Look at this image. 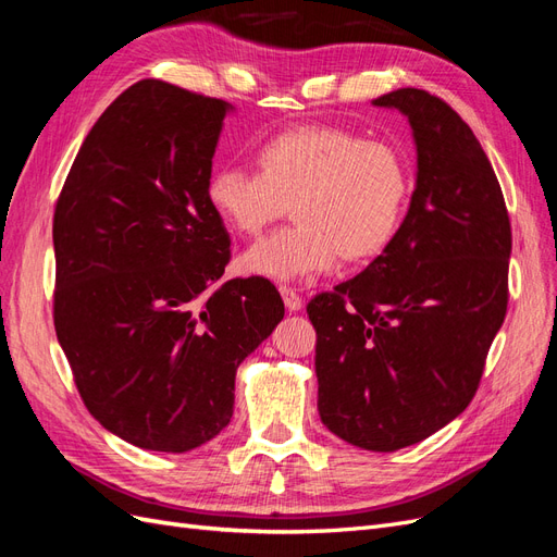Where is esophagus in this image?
Segmentation results:
<instances>
[{
    "label": "esophagus",
    "instance_id": "34e87169",
    "mask_svg": "<svg viewBox=\"0 0 557 557\" xmlns=\"http://www.w3.org/2000/svg\"><path fill=\"white\" fill-rule=\"evenodd\" d=\"M281 297H283V305L288 311H299L301 309V297L293 290V288H281Z\"/></svg>",
    "mask_w": 557,
    "mask_h": 557
}]
</instances>
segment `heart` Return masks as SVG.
Segmentation results:
<instances>
[{
	"label": "heart",
	"instance_id": "obj_1",
	"mask_svg": "<svg viewBox=\"0 0 557 557\" xmlns=\"http://www.w3.org/2000/svg\"><path fill=\"white\" fill-rule=\"evenodd\" d=\"M258 172L221 166L207 181V201L237 234L256 237L293 213L297 225L250 246L237 260L246 276L297 281L339 260L364 262L399 230L409 199V166L385 141L325 125L269 137L256 150Z\"/></svg>",
	"mask_w": 557,
	"mask_h": 557
}]
</instances>
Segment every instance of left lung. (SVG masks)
Returning <instances> with one entry per match:
<instances>
[{"mask_svg": "<svg viewBox=\"0 0 557 557\" xmlns=\"http://www.w3.org/2000/svg\"><path fill=\"white\" fill-rule=\"evenodd\" d=\"M409 117L416 188L381 256L315 295L318 413L339 440L393 453L474 397L509 301L511 225L493 164L444 99L399 88L372 102Z\"/></svg>", "mask_w": 557, "mask_h": 557, "instance_id": "obj_1", "label": "left lung"}]
</instances>
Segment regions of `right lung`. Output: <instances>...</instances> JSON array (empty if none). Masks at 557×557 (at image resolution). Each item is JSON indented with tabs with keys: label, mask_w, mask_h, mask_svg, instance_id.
Wrapping results in <instances>:
<instances>
[{
	"label": "right lung",
	"mask_w": 557,
	"mask_h": 557,
	"mask_svg": "<svg viewBox=\"0 0 557 557\" xmlns=\"http://www.w3.org/2000/svg\"><path fill=\"white\" fill-rule=\"evenodd\" d=\"M230 111L134 83L99 115L55 205L58 342L88 411L146 450L221 434L239 364L285 313L267 278L218 283L230 234L207 181Z\"/></svg>",
	"instance_id": "right-lung-1"
}]
</instances>
